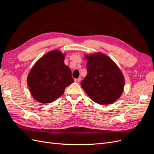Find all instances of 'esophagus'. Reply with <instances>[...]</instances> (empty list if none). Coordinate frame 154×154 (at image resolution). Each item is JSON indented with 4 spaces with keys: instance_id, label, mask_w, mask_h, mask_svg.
I'll return each instance as SVG.
<instances>
[{
    "instance_id": "esophagus-1",
    "label": "esophagus",
    "mask_w": 154,
    "mask_h": 154,
    "mask_svg": "<svg viewBox=\"0 0 154 154\" xmlns=\"http://www.w3.org/2000/svg\"><path fill=\"white\" fill-rule=\"evenodd\" d=\"M80 81H81V78H78V79H74V81H75V82H76V83L79 82H80Z\"/></svg>"
}]
</instances>
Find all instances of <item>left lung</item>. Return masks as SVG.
<instances>
[{
  "instance_id": "8db88e82",
  "label": "left lung",
  "mask_w": 154,
  "mask_h": 154,
  "mask_svg": "<svg viewBox=\"0 0 154 154\" xmlns=\"http://www.w3.org/2000/svg\"><path fill=\"white\" fill-rule=\"evenodd\" d=\"M87 75L81 82L83 90L95 102L111 104L123 91L125 79L120 69L112 59L102 52L85 54Z\"/></svg>"
}]
</instances>
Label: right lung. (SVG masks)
<instances>
[{"label":"right lung","mask_w":154,"mask_h":154,"mask_svg":"<svg viewBox=\"0 0 154 154\" xmlns=\"http://www.w3.org/2000/svg\"><path fill=\"white\" fill-rule=\"evenodd\" d=\"M65 55L59 50L47 52L34 64L27 82L32 97L47 103L60 97L73 82L72 71L64 63Z\"/></svg>","instance_id":"1"}]
</instances>
